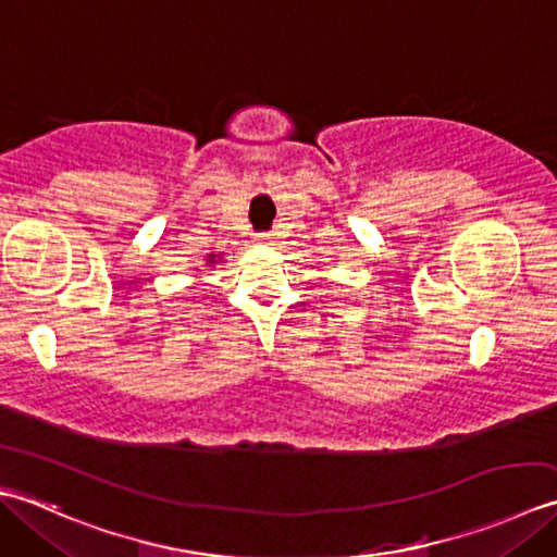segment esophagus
I'll return each instance as SVG.
<instances>
[{"mask_svg":"<svg viewBox=\"0 0 557 557\" xmlns=\"http://www.w3.org/2000/svg\"><path fill=\"white\" fill-rule=\"evenodd\" d=\"M257 243L259 245H271V243H274V235H271V233H259L257 235Z\"/></svg>","mask_w":557,"mask_h":557,"instance_id":"1","label":"esophagus"}]
</instances>
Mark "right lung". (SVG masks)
<instances>
[{"instance_id":"1","label":"right lung","mask_w":557,"mask_h":557,"mask_svg":"<svg viewBox=\"0 0 557 557\" xmlns=\"http://www.w3.org/2000/svg\"><path fill=\"white\" fill-rule=\"evenodd\" d=\"M215 262H221V255H209L207 257V264L209 267H215Z\"/></svg>"}]
</instances>
